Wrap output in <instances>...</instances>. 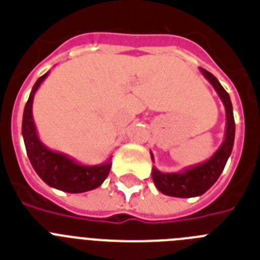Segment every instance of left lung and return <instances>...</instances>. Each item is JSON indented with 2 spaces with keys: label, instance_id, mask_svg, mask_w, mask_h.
I'll return each mask as SVG.
<instances>
[{
  "label": "left lung",
  "instance_id": "left-lung-1",
  "mask_svg": "<svg viewBox=\"0 0 260 260\" xmlns=\"http://www.w3.org/2000/svg\"><path fill=\"white\" fill-rule=\"evenodd\" d=\"M200 72L209 81V83L213 86L224 103L225 114H226L224 141L207 161L188 166L179 173H162L153 166L152 178L157 189L165 195L174 196V198H195V196H200L207 192L216 183V180L224 170L228 158L230 157L233 150L236 124H234L233 106H232L229 94L221 86V83L213 74L203 68H200ZM150 157L154 161L152 152H150Z\"/></svg>",
  "mask_w": 260,
  "mask_h": 260
}]
</instances>
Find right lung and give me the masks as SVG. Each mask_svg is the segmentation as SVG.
<instances>
[{
  "label": "right lung",
  "instance_id": "right-lung-1",
  "mask_svg": "<svg viewBox=\"0 0 260 260\" xmlns=\"http://www.w3.org/2000/svg\"><path fill=\"white\" fill-rule=\"evenodd\" d=\"M49 72L43 74L34 85L28 101L24 106L22 120V136H23L26 152L36 174L44 183L56 189L69 193H81L91 191L105 182L111 170V158L101 165H83L64 153L52 150L40 141L32 116L34 96Z\"/></svg>",
  "mask_w": 260,
  "mask_h": 260
}]
</instances>
